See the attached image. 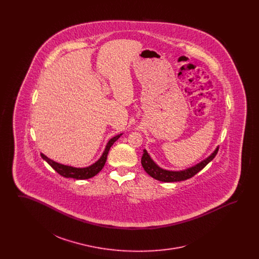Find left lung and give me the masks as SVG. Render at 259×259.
Returning <instances> with one entry per match:
<instances>
[{
  "mask_svg": "<svg viewBox=\"0 0 259 259\" xmlns=\"http://www.w3.org/2000/svg\"><path fill=\"white\" fill-rule=\"evenodd\" d=\"M218 151H219V147H217V148L209 154L206 159L199 162L192 167L186 168L185 170H181V171H171V170H166V169L161 168L160 166H158L154 161L152 160V158L148 154L147 149H144V153H143L141 162H142V166H143L144 170L153 179H155L159 182H163V183H174V182L185 181L187 179L192 178L194 175L200 172L207 164H209V162L214 158Z\"/></svg>",
  "mask_w": 259,
  "mask_h": 259,
  "instance_id": "1",
  "label": "left lung"
}]
</instances>
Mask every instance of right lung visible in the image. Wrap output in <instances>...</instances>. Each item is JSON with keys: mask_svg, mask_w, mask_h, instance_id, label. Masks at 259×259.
<instances>
[{"mask_svg": "<svg viewBox=\"0 0 259 259\" xmlns=\"http://www.w3.org/2000/svg\"><path fill=\"white\" fill-rule=\"evenodd\" d=\"M122 134L123 133L112 137L111 140L107 143L106 148L104 149L101 157L95 163H93V164H91L90 166H87V167L76 168V167L69 166V165H64V164L50 159L44 153H40V156L44 160L47 161L56 172H58L59 175H61L62 177L71 178V179H74V180H87V179H90V178L96 176L103 169V167L106 163V160H107L110 148L115 143V141H117Z\"/></svg>", "mask_w": 259, "mask_h": 259, "instance_id": "right-lung-1", "label": "right lung"}]
</instances>
